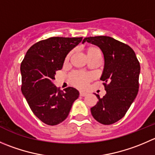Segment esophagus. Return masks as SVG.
I'll return each instance as SVG.
<instances>
[{
  "label": "esophagus",
  "instance_id": "obj_1",
  "mask_svg": "<svg viewBox=\"0 0 155 155\" xmlns=\"http://www.w3.org/2000/svg\"><path fill=\"white\" fill-rule=\"evenodd\" d=\"M79 94H80V96L85 97V96H86L87 94H88V93L85 92V91H80V92H79Z\"/></svg>",
  "mask_w": 155,
  "mask_h": 155
}]
</instances>
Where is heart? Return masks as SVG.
<instances>
[{"label":"heart","instance_id":"heart-1","mask_svg":"<svg viewBox=\"0 0 155 155\" xmlns=\"http://www.w3.org/2000/svg\"><path fill=\"white\" fill-rule=\"evenodd\" d=\"M95 48H91L88 50V52L91 51L96 50ZM70 57V54L67 56V59ZM91 79V76L90 75L87 74V73H82V72H74L73 74L71 75V81L75 85L78 87H81V88H83L85 87L88 84V82H89V80Z\"/></svg>","mask_w":155,"mask_h":155}]
</instances>
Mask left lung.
I'll use <instances>...</instances> for the list:
<instances>
[{"mask_svg":"<svg viewBox=\"0 0 155 155\" xmlns=\"http://www.w3.org/2000/svg\"><path fill=\"white\" fill-rule=\"evenodd\" d=\"M85 41L97 46L104 58L101 76L106 94L91 108L93 117L104 125H110L123 118L139 91L140 64L129 45L109 36L85 38Z\"/></svg>","mask_w":155,"mask_h":155,"instance_id":"8db88e82","label":"left lung"}]
</instances>
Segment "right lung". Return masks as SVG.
<instances>
[{
    "label": "right lung",
    "mask_w": 155,
    "mask_h": 155,
    "mask_svg": "<svg viewBox=\"0 0 155 155\" xmlns=\"http://www.w3.org/2000/svg\"><path fill=\"white\" fill-rule=\"evenodd\" d=\"M82 38L51 37L33 45L20 66L21 90L33 114L45 124L58 125L69 115L79 92L73 87L61 91L53 80L69 52Z\"/></svg>",
    "instance_id": "1"
}]
</instances>
